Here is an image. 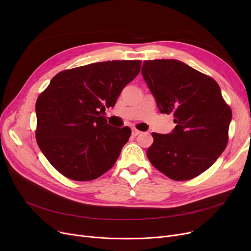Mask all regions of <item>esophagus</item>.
<instances>
[{
  "label": "esophagus",
  "instance_id": "34e87169",
  "mask_svg": "<svg viewBox=\"0 0 251 251\" xmlns=\"http://www.w3.org/2000/svg\"><path fill=\"white\" fill-rule=\"evenodd\" d=\"M140 133H141V132H140L139 130H137V129H135V128L132 129V135H133V136H137V135L140 134Z\"/></svg>",
  "mask_w": 251,
  "mask_h": 251
}]
</instances>
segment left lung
I'll use <instances>...</instances> for the list:
<instances>
[{
	"label": "left lung",
	"mask_w": 251,
	"mask_h": 251,
	"mask_svg": "<svg viewBox=\"0 0 251 251\" xmlns=\"http://www.w3.org/2000/svg\"><path fill=\"white\" fill-rule=\"evenodd\" d=\"M141 74L162 114L174 115L169 134L152 132L148 150L152 166L170 179L203 173L226 149L232 111L219 84L174 59L144 61Z\"/></svg>",
	"instance_id": "left-lung-1"
}]
</instances>
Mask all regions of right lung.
Wrapping results in <instances>:
<instances>
[{"label":"right lung","instance_id":"add662e5","mask_svg":"<svg viewBox=\"0 0 251 251\" xmlns=\"http://www.w3.org/2000/svg\"><path fill=\"white\" fill-rule=\"evenodd\" d=\"M141 61H107L64 70L52 77L35 104L36 140L48 161L75 181L110 170L131 135L109 125L105 108L137 76Z\"/></svg>","mask_w":251,"mask_h":251}]
</instances>
